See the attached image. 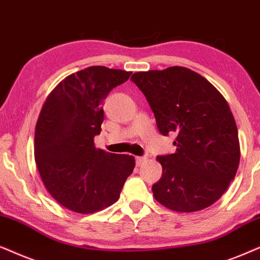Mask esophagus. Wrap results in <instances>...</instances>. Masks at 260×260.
<instances>
[{"label":"esophagus","instance_id":"obj_1","mask_svg":"<svg viewBox=\"0 0 260 260\" xmlns=\"http://www.w3.org/2000/svg\"><path fill=\"white\" fill-rule=\"evenodd\" d=\"M145 160H146V157H137V158H136V162H137L138 166L143 165Z\"/></svg>","mask_w":260,"mask_h":260}]
</instances>
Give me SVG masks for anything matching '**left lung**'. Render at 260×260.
Here are the masks:
<instances>
[{"label": "left lung", "instance_id": "1", "mask_svg": "<svg viewBox=\"0 0 260 260\" xmlns=\"http://www.w3.org/2000/svg\"><path fill=\"white\" fill-rule=\"evenodd\" d=\"M132 82L146 98L162 136L175 132V153L158 155L162 175L154 199L181 213L216 202L240 161L238 128L230 106L212 83L182 67L136 72Z\"/></svg>", "mask_w": 260, "mask_h": 260}]
</instances>
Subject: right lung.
<instances>
[{
    "instance_id": "add662e5",
    "label": "right lung",
    "mask_w": 260,
    "mask_h": 260,
    "mask_svg": "<svg viewBox=\"0 0 260 260\" xmlns=\"http://www.w3.org/2000/svg\"><path fill=\"white\" fill-rule=\"evenodd\" d=\"M132 72L90 67L68 76L48 95L36 126L34 158L45 188L65 208L99 212L120 197L136 160L96 148L103 103Z\"/></svg>"
}]
</instances>
